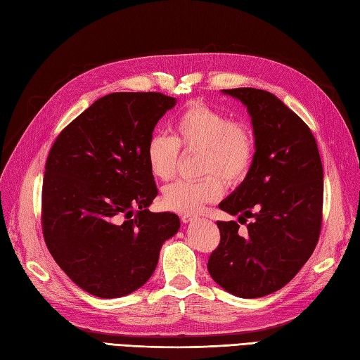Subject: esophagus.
Wrapping results in <instances>:
<instances>
[{
	"label": "esophagus",
	"instance_id": "obj_1",
	"mask_svg": "<svg viewBox=\"0 0 360 360\" xmlns=\"http://www.w3.org/2000/svg\"><path fill=\"white\" fill-rule=\"evenodd\" d=\"M181 219H182V223H190V221H193V219H196V217L195 215H188V213H184V215H181Z\"/></svg>",
	"mask_w": 360,
	"mask_h": 360
}]
</instances>
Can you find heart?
<instances>
[{"mask_svg":"<svg viewBox=\"0 0 360 360\" xmlns=\"http://www.w3.org/2000/svg\"><path fill=\"white\" fill-rule=\"evenodd\" d=\"M174 137L155 133L145 145V160L153 178L170 181L178 170L179 148L201 153V181H176L160 196L167 210L198 213L205 204L218 201L224 192L223 181L238 184L254 165L257 141L246 122L232 120L229 114L205 103H192L174 120Z\"/></svg>","mask_w":360,"mask_h":360,"instance_id":"obj_1","label":"heart"}]
</instances>
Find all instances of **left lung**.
Wrapping results in <instances>:
<instances>
[{
    "label": "left lung",
    "instance_id": "8db88e82",
    "mask_svg": "<svg viewBox=\"0 0 360 360\" xmlns=\"http://www.w3.org/2000/svg\"><path fill=\"white\" fill-rule=\"evenodd\" d=\"M248 106L257 153L249 174L219 209L248 224L218 221L221 240L207 269L243 298L281 289L314 252L323 209V167L309 127L278 97L255 88L223 89Z\"/></svg>",
    "mask_w": 360,
    "mask_h": 360
}]
</instances>
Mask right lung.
Instances as JSON below:
<instances>
[{"label": "right lung", "instance_id": "obj_1", "mask_svg": "<svg viewBox=\"0 0 360 360\" xmlns=\"http://www.w3.org/2000/svg\"><path fill=\"white\" fill-rule=\"evenodd\" d=\"M176 105L160 93H112L57 136L46 160L41 227L51 255L91 295L131 294L155 272L179 217L153 213L145 145Z\"/></svg>", "mask_w": 360, "mask_h": 360}]
</instances>
